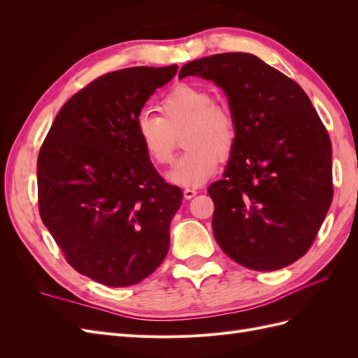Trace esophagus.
I'll return each instance as SVG.
<instances>
[{"mask_svg": "<svg viewBox=\"0 0 358 358\" xmlns=\"http://www.w3.org/2000/svg\"><path fill=\"white\" fill-rule=\"evenodd\" d=\"M199 194V191L197 189H194V188H185L183 189V197H185L187 200H191V199H194Z\"/></svg>", "mask_w": 358, "mask_h": 358, "instance_id": "34e87169", "label": "esophagus"}]
</instances>
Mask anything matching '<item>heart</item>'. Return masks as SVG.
Listing matches in <instances>:
<instances>
[{"mask_svg": "<svg viewBox=\"0 0 358 358\" xmlns=\"http://www.w3.org/2000/svg\"><path fill=\"white\" fill-rule=\"evenodd\" d=\"M161 116L142 112L136 119V134L149 161L164 166L171 161L176 136L188 149L176 161L167 179L179 187H200L229 157L236 145L237 124L233 112L215 103L201 86L178 83L162 96Z\"/></svg>", "mask_w": 358, "mask_h": 358, "instance_id": "1", "label": "heart"}]
</instances>
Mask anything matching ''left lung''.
Returning a JSON list of instances; mask_svg holds the SVG:
<instances>
[{"mask_svg": "<svg viewBox=\"0 0 358 358\" xmlns=\"http://www.w3.org/2000/svg\"><path fill=\"white\" fill-rule=\"evenodd\" d=\"M224 90L237 138L221 180L208 192L222 251L252 270H278L308 252L333 199L331 142L306 92L251 53L191 61Z\"/></svg>", "mask_w": 358, "mask_h": 358, "instance_id": "obj_1", "label": "left lung"}]
</instances>
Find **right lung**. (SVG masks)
I'll list each match as a JSON object with an SVG mask.
<instances>
[{
	"label": "right lung",
	"mask_w": 358,
	"mask_h": 358,
	"mask_svg": "<svg viewBox=\"0 0 358 358\" xmlns=\"http://www.w3.org/2000/svg\"><path fill=\"white\" fill-rule=\"evenodd\" d=\"M178 66L107 73L62 106L37 159L38 210L67 263L129 287L164 262L182 189L145 155L136 119Z\"/></svg>",
	"instance_id": "obj_1"
}]
</instances>
